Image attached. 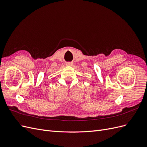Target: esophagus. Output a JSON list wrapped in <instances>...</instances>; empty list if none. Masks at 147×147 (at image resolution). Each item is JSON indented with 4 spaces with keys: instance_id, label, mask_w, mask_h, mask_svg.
Returning <instances> with one entry per match:
<instances>
[{
    "instance_id": "1",
    "label": "esophagus",
    "mask_w": 147,
    "mask_h": 147,
    "mask_svg": "<svg viewBox=\"0 0 147 147\" xmlns=\"http://www.w3.org/2000/svg\"><path fill=\"white\" fill-rule=\"evenodd\" d=\"M66 65H67V66H72V65H73V63H70V62H69V63H66Z\"/></svg>"
}]
</instances>
